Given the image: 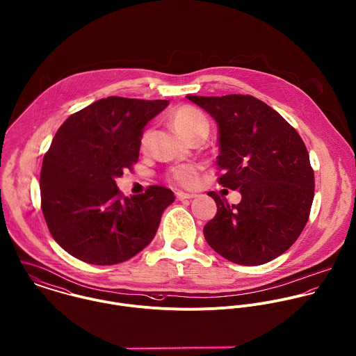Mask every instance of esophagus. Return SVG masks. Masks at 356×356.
Returning a JSON list of instances; mask_svg holds the SVG:
<instances>
[{
    "label": "esophagus",
    "mask_w": 356,
    "mask_h": 356,
    "mask_svg": "<svg viewBox=\"0 0 356 356\" xmlns=\"http://www.w3.org/2000/svg\"><path fill=\"white\" fill-rule=\"evenodd\" d=\"M176 198H177L179 201L191 200V198H195V194H193V193H183V191H177V193H176Z\"/></svg>",
    "instance_id": "1"
}]
</instances>
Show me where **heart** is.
I'll return each instance as SVG.
<instances>
[{"mask_svg": "<svg viewBox=\"0 0 356 356\" xmlns=\"http://www.w3.org/2000/svg\"><path fill=\"white\" fill-rule=\"evenodd\" d=\"M169 122L172 128L187 142L193 143L198 139H205L209 134V121L207 115L193 107V106H180L175 108L169 114ZM152 136V131L149 128L144 129L140 139H139V145L142 151H147L149 147ZM198 166L194 163H186V165H177L173 166L169 170V180L179 184V186H193L197 180L198 176Z\"/></svg>", "mask_w": 356, "mask_h": 356, "instance_id": "1", "label": "heart"}]
</instances>
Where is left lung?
Wrapping results in <instances>:
<instances>
[{
  "mask_svg": "<svg viewBox=\"0 0 356 356\" xmlns=\"http://www.w3.org/2000/svg\"><path fill=\"white\" fill-rule=\"evenodd\" d=\"M187 97L218 125V184L242 194L238 205H229L208 193L217 213L204 227L207 242L241 266L277 259L300 236L314 201L305 144L280 113L250 95Z\"/></svg>",
  "mask_w": 356,
  "mask_h": 356,
  "instance_id": "1",
  "label": "left lung"
}]
</instances>
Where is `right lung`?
Segmentation results:
<instances>
[{
	"label": "right lung",
	"instance_id": "obj_1",
	"mask_svg": "<svg viewBox=\"0 0 356 356\" xmlns=\"http://www.w3.org/2000/svg\"><path fill=\"white\" fill-rule=\"evenodd\" d=\"M168 104L110 96L74 113L58 129L42 161L41 209L54 239L75 259L113 266L152 241L173 193L149 186L128 198L115 179L132 170L143 128Z\"/></svg>",
	"mask_w": 356,
	"mask_h": 356
}]
</instances>
